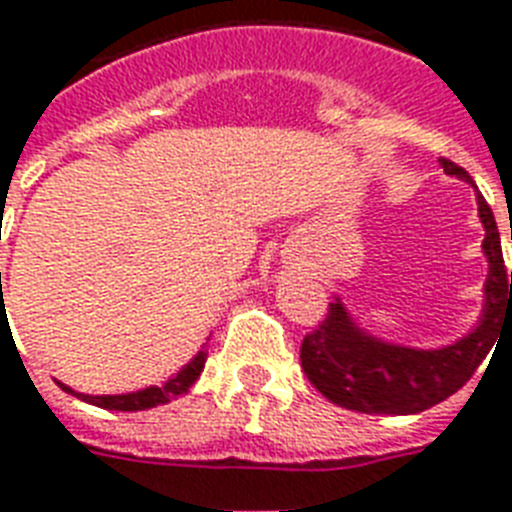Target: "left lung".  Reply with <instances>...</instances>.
<instances>
[{"label":"left lung","instance_id":"obj_1","mask_svg":"<svg viewBox=\"0 0 512 512\" xmlns=\"http://www.w3.org/2000/svg\"><path fill=\"white\" fill-rule=\"evenodd\" d=\"M449 177L468 182L465 169L439 158ZM478 219L484 227V304L470 333L439 349H418L380 338L359 325L335 296L327 320L301 343V367L325 399L367 415H415L460 391L492 351L505 325L512 327V272L502 261V245L492 208L476 190ZM512 237V232H510Z\"/></svg>","mask_w":512,"mask_h":512}]
</instances>
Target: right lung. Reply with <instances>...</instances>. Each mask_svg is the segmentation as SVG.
Listing matches in <instances>:
<instances>
[{
    "instance_id": "obj_1",
    "label": "right lung",
    "mask_w": 512,
    "mask_h": 512,
    "mask_svg": "<svg viewBox=\"0 0 512 512\" xmlns=\"http://www.w3.org/2000/svg\"><path fill=\"white\" fill-rule=\"evenodd\" d=\"M206 357H208V349H206V343H203L198 354H195V357H192L182 370L174 372L169 380H163L161 386H147V388H140V391H129V394H102V396L79 394V391H73L71 386L60 383V380H57V386L63 388L65 394H73L76 399H81V402L102 407V410H116V412L153 410V407H158V404H169L171 399L185 396L192 388V383L200 378L203 367H206Z\"/></svg>"
}]
</instances>
